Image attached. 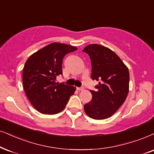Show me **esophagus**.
<instances>
[{"instance_id": "34e87169", "label": "esophagus", "mask_w": 154, "mask_h": 154, "mask_svg": "<svg viewBox=\"0 0 154 154\" xmlns=\"http://www.w3.org/2000/svg\"><path fill=\"white\" fill-rule=\"evenodd\" d=\"M77 89L78 91H82V90H84V87H77Z\"/></svg>"}]
</instances>
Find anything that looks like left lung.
Wrapping results in <instances>:
<instances>
[{"label":"left lung","instance_id":"1","mask_svg":"<svg viewBox=\"0 0 154 154\" xmlns=\"http://www.w3.org/2000/svg\"><path fill=\"white\" fill-rule=\"evenodd\" d=\"M89 54L91 77L99 82L96 91L90 90L92 99L84 109L89 117L104 119L112 116L123 104L129 92V72L119 57L109 48L89 45L82 50Z\"/></svg>","mask_w":154,"mask_h":154}]
</instances>
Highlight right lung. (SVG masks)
<instances>
[{
  "label": "right lung",
  "instance_id": "1",
  "mask_svg": "<svg viewBox=\"0 0 154 154\" xmlns=\"http://www.w3.org/2000/svg\"><path fill=\"white\" fill-rule=\"evenodd\" d=\"M76 47L53 42L32 54L27 60L23 71V84L29 101L42 114H55L63 111L75 93V88L55 82L63 75V60Z\"/></svg>",
  "mask_w": 154,
  "mask_h": 154
}]
</instances>
